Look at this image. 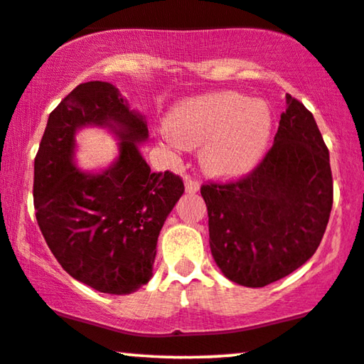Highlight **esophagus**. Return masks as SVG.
<instances>
[{
    "label": "esophagus",
    "mask_w": 364,
    "mask_h": 364,
    "mask_svg": "<svg viewBox=\"0 0 364 364\" xmlns=\"http://www.w3.org/2000/svg\"><path fill=\"white\" fill-rule=\"evenodd\" d=\"M184 189H186V193L189 194H194L199 191V183L194 181V180H186V184H184Z\"/></svg>",
    "instance_id": "obj_1"
}]
</instances>
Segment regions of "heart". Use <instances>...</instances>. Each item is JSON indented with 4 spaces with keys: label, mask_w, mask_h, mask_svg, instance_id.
Here are the masks:
<instances>
[{
    "label": "heart",
    "mask_w": 364,
    "mask_h": 364,
    "mask_svg": "<svg viewBox=\"0 0 364 364\" xmlns=\"http://www.w3.org/2000/svg\"><path fill=\"white\" fill-rule=\"evenodd\" d=\"M166 140L184 148L203 145L201 166L214 178L234 180L257 166L272 133L267 102L237 92H216L176 105Z\"/></svg>",
    "instance_id": "b5f03b06"
}]
</instances>
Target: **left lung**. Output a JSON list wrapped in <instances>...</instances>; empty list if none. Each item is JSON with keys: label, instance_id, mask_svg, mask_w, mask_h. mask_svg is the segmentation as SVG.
I'll return each instance as SVG.
<instances>
[{"label": "left lung", "instance_id": "obj_1", "mask_svg": "<svg viewBox=\"0 0 364 364\" xmlns=\"http://www.w3.org/2000/svg\"><path fill=\"white\" fill-rule=\"evenodd\" d=\"M209 245L226 277L265 287L301 267L323 237L333 204L330 155L314 115L287 95L274 145L249 176L203 184Z\"/></svg>", "mask_w": 364, "mask_h": 364}]
</instances>
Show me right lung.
<instances>
[{"instance_id":"1","label":"right lung","mask_w":364,"mask_h":364,"mask_svg":"<svg viewBox=\"0 0 364 364\" xmlns=\"http://www.w3.org/2000/svg\"><path fill=\"white\" fill-rule=\"evenodd\" d=\"M99 126L119 140L100 172L73 163L75 133ZM146 120L119 89L75 87L48 119L34 160V208L50 252L70 277L112 295L132 294L153 275L158 235L184 191L180 176L153 173L140 153Z\"/></svg>"}]
</instances>
